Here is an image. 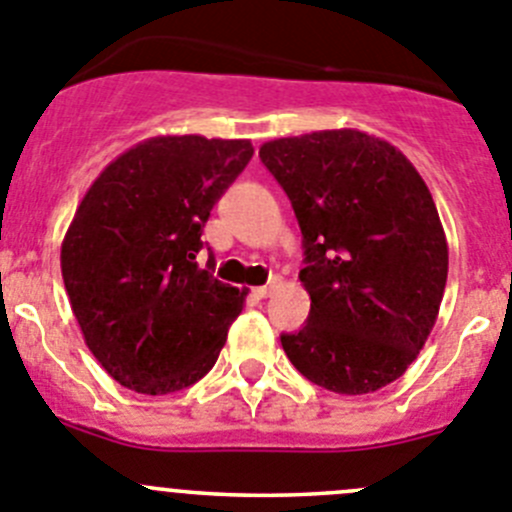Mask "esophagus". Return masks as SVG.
Here are the masks:
<instances>
[{"label": "esophagus", "instance_id": "1", "mask_svg": "<svg viewBox=\"0 0 512 512\" xmlns=\"http://www.w3.org/2000/svg\"><path fill=\"white\" fill-rule=\"evenodd\" d=\"M272 293V285H260V288H252V295H255V298H267V295Z\"/></svg>", "mask_w": 512, "mask_h": 512}]
</instances>
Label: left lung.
<instances>
[{"label": "left lung", "mask_w": 512, "mask_h": 512, "mask_svg": "<svg viewBox=\"0 0 512 512\" xmlns=\"http://www.w3.org/2000/svg\"><path fill=\"white\" fill-rule=\"evenodd\" d=\"M262 164L303 232L308 323L283 333L313 384L371 394L412 366L447 285V237L427 184L384 138L356 128L275 138Z\"/></svg>", "instance_id": "left-lung-1"}]
</instances>
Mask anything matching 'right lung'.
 Returning a JSON list of instances; mask_svg holds the SVG:
<instances>
[{
	"instance_id": "1",
	"label": "right lung",
	"mask_w": 512,
	"mask_h": 512,
	"mask_svg": "<svg viewBox=\"0 0 512 512\" xmlns=\"http://www.w3.org/2000/svg\"><path fill=\"white\" fill-rule=\"evenodd\" d=\"M255 148L154 136L85 191L60 250L70 308L98 364L138 394H171L214 366L247 290L197 265L202 227Z\"/></svg>"
}]
</instances>
